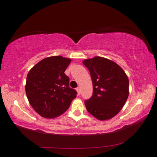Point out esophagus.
I'll return each instance as SVG.
<instances>
[{
    "label": "esophagus",
    "instance_id": "esophagus-1",
    "mask_svg": "<svg viewBox=\"0 0 157 157\" xmlns=\"http://www.w3.org/2000/svg\"><path fill=\"white\" fill-rule=\"evenodd\" d=\"M76 91H77V92H78V95H80V94H81V88H80V87H78V88H76Z\"/></svg>",
    "mask_w": 157,
    "mask_h": 157
}]
</instances>
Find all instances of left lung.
<instances>
[{
  "label": "left lung",
  "mask_w": 157,
  "mask_h": 157,
  "mask_svg": "<svg viewBox=\"0 0 157 157\" xmlns=\"http://www.w3.org/2000/svg\"><path fill=\"white\" fill-rule=\"evenodd\" d=\"M83 65L90 73L93 92L85 101L88 111L99 120L116 115L129 96V79L120 67L113 61L96 56L86 59Z\"/></svg>",
  "instance_id": "1"
}]
</instances>
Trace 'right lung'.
I'll list each match as a JSON object with an SVG mask.
<instances>
[{
	"label": "right lung",
	"mask_w": 157,
	"mask_h": 157,
	"mask_svg": "<svg viewBox=\"0 0 157 157\" xmlns=\"http://www.w3.org/2000/svg\"><path fill=\"white\" fill-rule=\"evenodd\" d=\"M71 59L51 56L43 59L28 72L25 93L30 104L45 118H54L64 113L77 92L69 88V78L65 71Z\"/></svg>",
	"instance_id": "obj_1"
}]
</instances>
